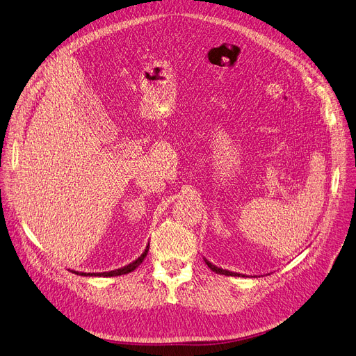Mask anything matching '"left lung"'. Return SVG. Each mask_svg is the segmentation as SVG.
<instances>
[{"mask_svg": "<svg viewBox=\"0 0 356 356\" xmlns=\"http://www.w3.org/2000/svg\"><path fill=\"white\" fill-rule=\"evenodd\" d=\"M205 264L208 265V268L211 269V270H213L215 273H220V275H225V276H243V277H245V275H243V273H237V272H231V270H227V269H222V268H218V266H215V265H212L209 260H207L205 259Z\"/></svg>", "mask_w": 356, "mask_h": 356, "instance_id": "8db88e82", "label": "left lung"}]
</instances>
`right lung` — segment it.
Masks as SVG:
<instances>
[{
    "label": "right lung",
    "instance_id": "1",
    "mask_svg": "<svg viewBox=\"0 0 356 356\" xmlns=\"http://www.w3.org/2000/svg\"><path fill=\"white\" fill-rule=\"evenodd\" d=\"M148 249H149V243L147 244V247H145V250L143 252V254L138 257V259H135L132 264H129V265H127V266H123V268H120V269H115V270H109V272H99V273H86V272H76V270H71L72 273H76V275H81V276H119V275H125V273H129V272H132V270H135L138 266H140L141 264H143V260L145 259V256H147V253H148Z\"/></svg>",
    "mask_w": 356,
    "mask_h": 356
}]
</instances>
